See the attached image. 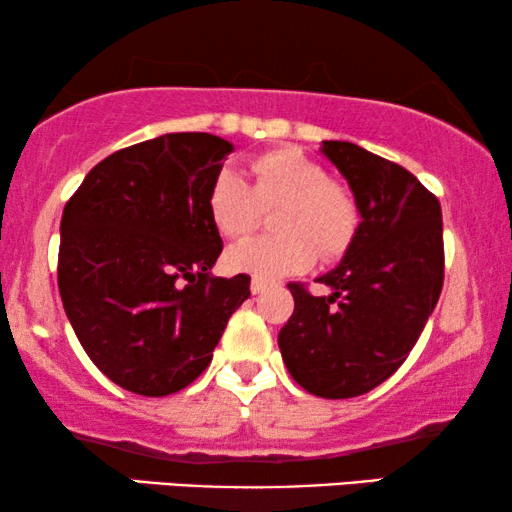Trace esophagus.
I'll return each mask as SVG.
<instances>
[{
    "label": "esophagus",
    "instance_id": "1",
    "mask_svg": "<svg viewBox=\"0 0 512 512\" xmlns=\"http://www.w3.org/2000/svg\"><path fill=\"white\" fill-rule=\"evenodd\" d=\"M249 289H251V293H263L265 289H268V282H263V279H251V284H249Z\"/></svg>",
    "mask_w": 512,
    "mask_h": 512
}]
</instances>
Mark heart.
<instances>
[{"instance_id":"b5f03b06","label":"heart","mask_w":512,"mask_h":512,"mask_svg":"<svg viewBox=\"0 0 512 512\" xmlns=\"http://www.w3.org/2000/svg\"><path fill=\"white\" fill-rule=\"evenodd\" d=\"M249 184L221 170L207 188V214L223 237L254 230L261 209L277 207L270 228L277 235L254 237L226 251L228 270L263 282L300 275L321 258H340L359 228V209L345 188L328 181L319 163L296 149H272L251 158Z\"/></svg>"}]
</instances>
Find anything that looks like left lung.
Here are the masks:
<instances>
[{"mask_svg":"<svg viewBox=\"0 0 512 512\" xmlns=\"http://www.w3.org/2000/svg\"><path fill=\"white\" fill-rule=\"evenodd\" d=\"M321 153L347 179L361 223L338 268L317 279L331 296L289 284L296 307L277 342L305 391L352 398L396 373L438 303L443 214L405 167L352 142H324Z\"/></svg>","mask_w":512,"mask_h":512,"instance_id":"obj_1","label":"left lung"}]
</instances>
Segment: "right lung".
I'll return each mask as SVG.
<instances>
[{"instance_id":"1","label":"right lung","mask_w":512,"mask_h":512,"mask_svg":"<svg viewBox=\"0 0 512 512\" xmlns=\"http://www.w3.org/2000/svg\"><path fill=\"white\" fill-rule=\"evenodd\" d=\"M233 151L209 132H170L111 153L60 223L58 286L90 361L139 396L184 389L251 296L247 275H209L223 242L207 188Z\"/></svg>"}]
</instances>
